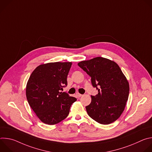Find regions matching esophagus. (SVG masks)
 <instances>
[{"mask_svg":"<svg viewBox=\"0 0 152 152\" xmlns=\"http://www.w3.org/2000/svg\"><path fill=\"white\" fill-rule=\"evenodd\" d=\"M76 96H77V97H80L82 96V94H80V93H77L76 94Z\"/></svg>","mask_w":152,"mask_h":152,"instance_id":"34e87169","label":"esophagus"}]
</instances>
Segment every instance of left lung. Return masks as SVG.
Returning <instances> with one entry per match:
<instances>
[{
	"label": "left lung",
	"instance_id": "8db88e82",
	"mask_svg": "<svg viewBox=\"0 0 152 152\" xmlns=\"http://www.w3.org/2000/svg\"><path fill=\"white\" fill-rule=\"evenodd\" d=\"M78 66L91 77L99 92L91 96V103L85 107L88 115L100 124L114 122L123 113L129 93V82L120 67L102 57L81 61Z\"/></svg>",
	"mask_w": 152,
	"mask_h": 152
}]
</instances>
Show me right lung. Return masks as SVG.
I'll use <instances>...</instances> for the list:
<instances>
[{
  "mask_svg": "<svg viewBox=\"0 0 152 152\" xmlns=\"http://www.w3.org/2000/svg\"><path fill=\"white\" fill-rule=\"evenodd\" d=\"M72 63L49 62L39 65L27 82L26 95L29 104L38 118L45 124L53 125L66 118L74 97L62 92L67 85V75Z\"/></svg>",
  "mask_w": 152,
  "mask_h": 152,
  "instance_id": "1",
  "label": "right lung"
}]
</instances>
